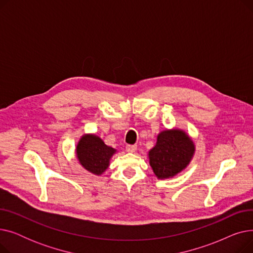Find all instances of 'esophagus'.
I'll return each mask as SVG.
<instances>
[{
  "mask_svg": "<svg viewBox=\"0 0 253 253\" xmlns=\"http://www.w3.org/2000/svg\"><path fill=\"white\" fill-rule=\"evenodd\" d=\"M137 149V145L136 144H128L126 147V151L129 153H134Z\"/></svg>",
  "mask_w": 253,
  "mask_h": 253,
  "instance_id": "1",
  "label": "esophagus"
}]
</instances>
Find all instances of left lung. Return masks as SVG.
<instances>
[{
	"label": "left lung",
	"instance_id": "obj_1",
	"mask_svg": "<svg viewBox=\"0 0 253 253\" xmlns=\"http://www.w3.org/2000/svg\"><path fill=\"white\" fill-rule=\"evenodd\" d=\"M194 153V142L185 132L165 130L158 135L156 145L149 152L150 165L158 178H169L189 165Z\"/></svg>",
	"mask_w": 253,
	"mask_h": 253
}]
</instances>
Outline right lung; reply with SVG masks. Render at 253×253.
Instances as JSON below:
<instances>
[{
    "instance_id": "1",
    "label": "right lung",
    "mask_w": 253,
    "mask_h": 253,
    "mask_svg": "<svg viewBox=\"0 0 253 253\" xmlns=\"http://www.w3.org/2000/svg\"><path fill=\"white\" fill-rule=\"evenodd\" d=\"M76 152L80 164L91 173L100 175L108 169L116 150L108 147L98 136L86 134L80 139Z\"/></svg>"
}]
</instances>
